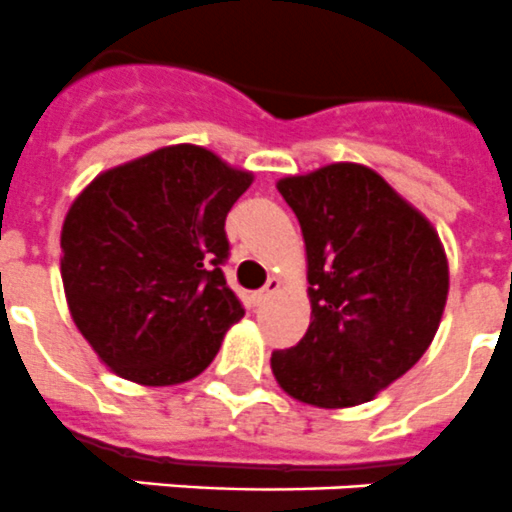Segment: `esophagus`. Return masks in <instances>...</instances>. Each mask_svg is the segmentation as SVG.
Instances as JSON below:
<instances>
[{"instance_id":"34e87169","label":"esophagus","mask_w":512,"mask_h":512,"mask_svg":"<svg viewBox=\"0 0 512 512\" xmlns=\"http://www.w3.org/2000/svg\"><path fill=\"white\" fill-rule=\"evenodd\" d=\"M277 290H280V280H277V277H269L264 285V290H259V295H256V298H259V303H266L274 293H277Z\"/></svg>"}]
</instances>
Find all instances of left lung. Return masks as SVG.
<instances>
[{"label":"left lung","mask_w":512,"mask_h":512,"mask_svg":"<svg viewBox=\"0 0 512 512\" xmlns=\"http://www.w3.org/2000/svg\"><path fill=\"white\" fill-rule=\"evenodd\" d=\"M277 190L301 222L311 324L298 345L274 350V379L316 408L369 403L437 335L445 248L432 222L363 164L282 177Z\"/></svg>","instance_id":"1"}]
</instances>
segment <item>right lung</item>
I'll use <instances>...</instances> for the list:
<instances>
[{
    "label": "right lung",
    "mask_w": 512,
    "mask_h": 512,
    "mask_svg": "<svg viewBox=\"0 0 512 512\" xmlns=\"http://www.w3.org/2000/svg\"><path fill=\"white\" fill-rule=\"evenodd\" d=\"M253 183L177 143L101 172L62 225V285L75 327L114 374L188 382L246 314L227 287L225 219Z\"/></svg>",
    "instance_id": "add662e5"
}]
</instances>
